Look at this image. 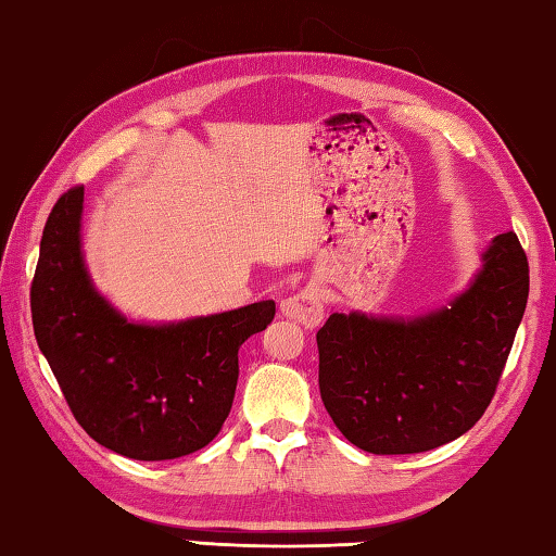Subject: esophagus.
<instances>
[{
	"label": "esophagus",
	"mask_w": 556,
	"mask_h": 556,
	"mask_svg": "<svg viewBox=\"0 0 556 556\" xmlns=\"http://www.w3.org/2000/svg\"><path fill=\"white\" fill-rule=\"evenodd\" d=\"M280 309L283 315L295 319L298 325L305 327H317L325 317V305H323V295L317 293V288H303L298 293L288 295L283 303H280Z\"/></svg>",
	"instance_id": "esophagus-1"
}]
</instances>
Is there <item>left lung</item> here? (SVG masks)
<instances>
[{"instance_id": "1", "label": "left lung", "mask_w": 556, "mask_h": 556, "mask_svg": "<svg viewBox=\"0 0 556 556\" xmlns=\"http://www.w3.org/2000/svg\"><path fill=\"white\" fill-rule=\"evenodd\" d=\"M530 293L515 231L450 307L415 319L334 313L317 332L319 393L349 442L371 454H420L456 440L491 405Z\"/></svg>"}]
</instances>
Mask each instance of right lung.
I'll return each mask as SVG.
<instances>
[{
    "mask_svg": "<svg viewBox=\"0 0 556 556\" xmlns=\"http://www.w3.org/2000/svg\"><path fill=\"white\" fill-rule=\"evenodd\" d=\"M77 185L53 204L31 283V319L67 407L106 450L136 462L207 446L231 410L239 346L266 329L263 300L178 325H136L97 293L80 251Z\"/></svg>",
    "mask_w": 556,
    "mask_h": 556,
    "instance_id": "1",
    "label": "right lung"
}]
</instances>
